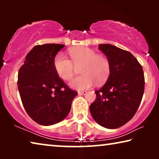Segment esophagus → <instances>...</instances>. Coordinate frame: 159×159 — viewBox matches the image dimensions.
I'll list each match as a JSON object with an SVG mask.
<instances>
[{
  "label": "esophagus",
  "mask_w": 159,
  "mask_h": 159,
  "mask_svg": "<svg viewBox=\"0 0 159 159\" xmlns=\"http://www.w3.org/2000/svg\"><path fill=\"white\" fill-rule=\"evenodd\" d=\"M87 91H79V92H78V94L79 95H86L87 94Z\"/></svg>",
  "instance_id": "34e87169"
}]
</instances>
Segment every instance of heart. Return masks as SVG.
I'll return each mask as SVG.
<instances>
[{
  "mask_svg": "<svg viewBox=\"0 0 159 159\" xmlns=\"http://www.w3.org/2000/svg\"><path fill=\"white\" fill-rule=\"evenodd\" d=\"M71 60L62 53L56 54L53 59V67L57 75L68 81L75 75L76 67L81 66L82 75L73 78L70 86L77 90H86L96 83L103 84L109 77L111 65L108 58L98 54L88 47H76L69 51Z\"/></svg>",
  "mask_w": 159,
  "mask_h": 159,
  "instance_id": "b5f03b06",
  "label": "heart"
}]
</instances>
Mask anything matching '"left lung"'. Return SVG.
Here are the masks:
<instances>
[{
    "label": "left lung",
    "mask_w": 159,
    "mask_h": 159,
    "mask_svg": "<svg viewBox=\"0 0 159 159\" xmlns=\"http://www.w3.org/2000/svg\"><path fill=\"white\" fill-rule=\"evenodd\" d=\"M98 48L111 65L106 84L95 90L96 98L90 106L93 119L102 127L116 129L131 120L142 101L145 89L143 67L129 51L110 44Z\"/></svg>",
    "instance_id": "obj_1"
}]
</instances>
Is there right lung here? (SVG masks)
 <instances>
[{"label": "right lung", "mask_w": 159, "mask_h": 159, "mask_svg": "<svg viewBox=\"0 0 159 159\" xmlns=\"http://www.w3.org/2000/svg\"><path fill=\"white\" fill-rule=\"evenodd\" d=\"M64 46L53 43L36 45L19 70L17 84L24 108L39 125H52L66 118L77 95L53 67L54 58Z\"/></svg>", "instance_id": "right-lung-1"}]
</instances>
